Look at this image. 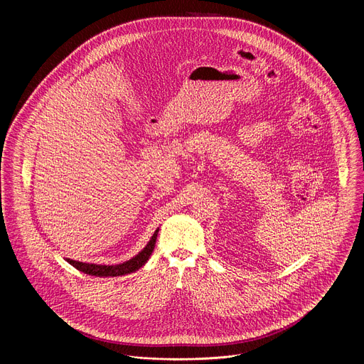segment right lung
I'll list each match as a JSON object with an SVG mask.
<instances>
[{
    "instance_id": "right-lung-1",
    "label": "right lung",
    "mask_w": 364,
    "mask_h": 364,
    "mask_svg": "<svg viewBox=\"0 0 364 364\" xmlns=\"http://www.w3.org/2000/svg\"><path fill=\"white\" fill-rule=\"evenodd\" d=\"M157 229L154 232V235L151 236L149 242L146 243V246L134 257H131L129 261L122 262L119 265H97V264H86V262H79V261H73V259L66 257V261L75 267L77 271L92 275V277H102V278H108V277H122L131 272L138 271L142 265H145V262L148 261V257L151 256L154 247H155V240H157V235H159Z\"/></svg>"
}]
</instances>
